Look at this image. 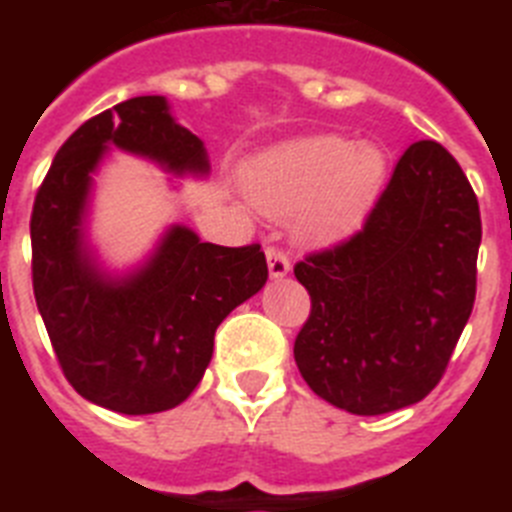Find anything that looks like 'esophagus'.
I'll list each match as a JSON object with an SVG mask.
<instances>
[{"label":"esophagus","mask_w":512,"mask_h":512,"mask_svg":"<svg viewBox=\"0 0 512 512\" xmlns=\"http://www.w3.org/2000/svg\"><path fill=\"white\" fill-rule=\"evenodd\" d=\"M266 261H269L271 279H284L289 274V269H292L289 259L279 248H266Z\"/></svg>","instance_id":"34e87169"}]
</instances>
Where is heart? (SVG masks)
Here are the masks:
<instances>
[{
    "label": "heart",
    "mask_w": 512,
    "mask_h": 512,
    "mask_svg": "<svg viewBox=\"0 0 512 512\" xmlns=\"http://www.w3.org/2000/svg\"><path fill=\"white\" fill-rule=\"evenodd\" d=\"M241 184L271 217L295 216L300 241L325 246L364 225L387 184V153L343 135L289 140L253 158Z\"/></svg>",
    "instance_id": "1"
}]
</instances>
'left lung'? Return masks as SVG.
<instances>
[{
    "label": "left lung",
    "mask_w": 512,
    "mask_h": 512,
    "mask_svg": "<svg viewBox=\"0 0 512 512\" xmlns=\"http://www.w3.org/2000/svg\"><path fill=\"white\" fill-rule=\"evenodd\" d=\"M479 241L461 166L436 140L413 143L364 230L295 266L312 300L295 341L310 390L354 415L423 400L472 315Z\"/></svg>",
    "instance_id": "obj_1"
}]
</instances>
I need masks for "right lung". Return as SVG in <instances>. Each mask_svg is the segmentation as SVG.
I'll use <instances>...</instances> for the list:
<instances>
[{"label": "right lung", "mask_w": 512, "mask_h": 512, "mask_svg": "<svg viewBox=\"0 0 512 512\" xmlns=\"http://www.w3.org/2000/svg\"><path fill=\"white\" fill-rule=\"evenodd\" d=\"M110 151L174 179H207L210 156L148 94L115 104L71 135L35 197L33 289L63 374L84 400L122 415L182 405L212 359L217 325L269 279L259 246L225 248L174 223L130 266L107 264L92 235L94 176Z\"/></svg>", "instance_id": "right-lung-1"}]
</instances>
